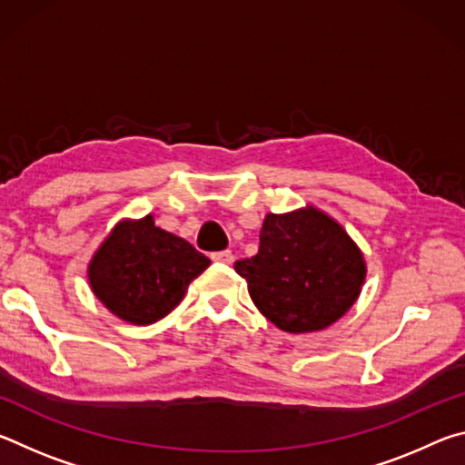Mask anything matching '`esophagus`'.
I'll use <instances>...</instances> for the list:
<instances>
[{"label": "esophagus", "instance_id": "obj_1", "mask_svg": "<svg viewBox=\"0 0 465 465\" xmlns=\"http://www.w3.org/2000/svg\"><path fill=\"white\" fill-rule=\"evenodd\" d=\"M211 261L222 262V264H232L233 262V252L232 250H219L211 254Z\"/></svg>", "mask_w": 465, "mask_h": 465}]
</instances>
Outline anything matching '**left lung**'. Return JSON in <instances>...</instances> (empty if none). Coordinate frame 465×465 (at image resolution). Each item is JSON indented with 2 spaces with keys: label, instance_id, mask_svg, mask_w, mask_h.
<instances>
[{
  "label": "left lung",
  "instance_id": "1",
  "mask_svg": "<svg viewBox=\"0 0 465 465\" xmlns=\"http://www.w3.org/2000/svg\"><path fill=\"white\" fill-rule=\"evenodd\" d=\"M235 272L274 326L299 334L324 330L349 312L365 281V261L334 219L308 207L266 215L258 254L235 262Z\"/></svg>",
  "mask_w": 465,
  "mask_h": 465
}]
</instances>
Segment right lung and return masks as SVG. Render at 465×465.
Masks as SVG:
<instances>
[{"instance_id": "right-lung-1", "label": "right lung", "mask_w": 465, "mask_h": 465, "mask_svg": "<svg viewBox=\"0 0 465 465\" xmlns=\"http://www.w3.org/2000/svg\"><path fill=\"white\" fill-rule=\"evenodd\" d=\"M211 261L153 217L123 222L90 262V285L106 308L133 324H153L183 302Z\"/></svg>"}]
</instances>
